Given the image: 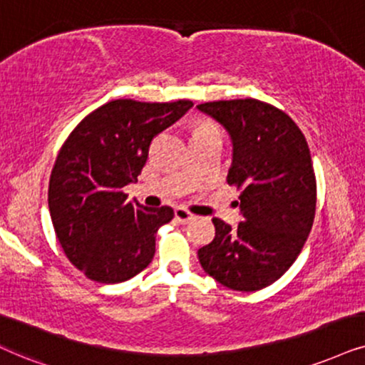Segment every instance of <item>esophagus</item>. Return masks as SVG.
Wrapping results in <instances>:
<instances>
[{
	"mask_svg": "<svg viewBox=\"0 0 365 365\" xmlns=\"http://www.w3.org/2000/svg\"><path fill=\"white\" fill-rule=\"evenodd\" d=\"M175 219H177L178 222H182V224H188V222H192L193 219H195V215L190 214V212L185 210V209H182V207H177V209H175Z\"/></svg>",
	"mask_w": 365,
	"mask_h": 365,
	"instance_id": "esophagus-1",
	"label": "esophagus"
}]
</instances>
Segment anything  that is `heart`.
Masks as SVG:
<instances>
[{"mask_svg":"<svg viewBox=\"0 0 365 365\" xmlns=\"http://www.w3.org/2000/svg\"><path fill=\"white\" fill-rule=\"evenodd\" d=\"M204 129H217V128L212 126V124H200V126H198L195 131H204Z\"/></svg>","mask_w":365,"mask_h":365,"instance_id":"heart-1","label":"heart"}]
</instances>
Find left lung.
<instances>
[{
	"label": "left lung",
	"mask_w": 365,
	"mask_h": 365,
	"mask_svg": "<svg viewBox=\"0 0 365 365\" xmlns=\"http://www.w3.org/2000/svg\"><path fill=\"white\" fill-rule=\"evenodd\" d=\"M197 109L222 126L232 141L227 182L241 190L242 220L220 219L214 241L198 249L209 276L236 292H256L281 278L310 234L317 182L307 140L294 121L257 99L215 101Z\"/></svg>",
	"instance_id": "8db88e82"
}]
</instances>
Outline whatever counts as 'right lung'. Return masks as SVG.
Instances as JSON below:
<instances>
[{
	"mask_svg": "<svg viewBox=\"0 0 365 365\" xmlns=\"http://www.w3.org/2000/svg\"><path fill=\"white\" fill-rule=\"evenodd\" d=\"M192 106L110 101L82 119L60 148L48 183L50 217L68 261L89 279L121 283L153 259L155 234L173 209L129 202L123 188L138 182L151 140Z\"/></svg>",
	"mask_w": 365,
	"mask_h": 365,
	"instance_id": "right-lung-1",
	"label": "right lung"
}]
</instances>
